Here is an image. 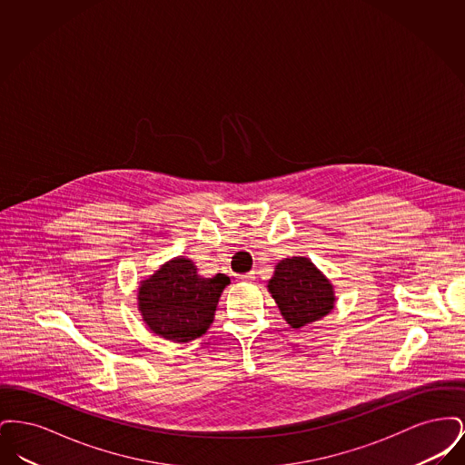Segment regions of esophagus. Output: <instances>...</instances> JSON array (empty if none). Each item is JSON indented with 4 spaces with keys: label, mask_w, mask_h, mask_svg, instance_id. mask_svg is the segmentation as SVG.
<instances>
[{
    "label": "esophagus",
    "mask_w": 465,
    "mask_h": 465,
    "mask_svg": "<svg viewBox=\"0 0 465 465\" xmlns=\"http://www.w3.org/2000/svg\"><path fill=\"white\" fill-rule=\"evenodd\" d=\"M254 279H256V273H254V272H247V273H242V275L237 277L239 282H252Z\"/></svg>",
    "instance_id": "obj_1"
}]
</instances>
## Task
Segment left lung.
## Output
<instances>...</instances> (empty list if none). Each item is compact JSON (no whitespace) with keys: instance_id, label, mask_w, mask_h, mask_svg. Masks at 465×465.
I'll return each instance as SVG.
<instances>
[{"instance_id":"1","label":"left lung","mask_w":465,"mask_h":465,"mask_svg":"<svg viewBox=\"0 0 465 465\" xmlns=\"http://www.w3.org/2000/svg\"><path fill=\"white\" fill-rule=\"evenodd\" d=\"M268 289L292 328L322 319L334 305L330 281L307 258L294 256L277 263Z\"/></svg>"}]
</instances>
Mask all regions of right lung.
I'll use <instances>...</instances> for the list:
<instances>
[{"mask_svg": "<svg viewBox=\"0 0 465 465\" xmlns=\"http://www.w3.org/2000/svg\"><path fill=\"white\" fill-rule=\"evenodd\" d=\"M228 284L224 273L203 279L190 260L174 258L141 284L139 310L152 331L186 343L207 331Z\"/></svg>", "mask_w": 465, "mask_h": 465, "instance_id": "1", "label": "right lung"}]
</instances>
